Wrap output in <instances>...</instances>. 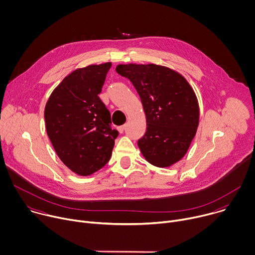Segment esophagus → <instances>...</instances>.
<instances>
[{"label":"esophagus","instance_id":"34e87169","mask_svg":"<svg viewBox=\"0 0 255 255\" xmlns=\"http://www.w3.org/2000/svg\"><path fill=\"white\" fill-rule=\"evenodd\" d=\"M125 128H126V126H125V125H122V126L117 127V130L119 131V133H123L124 130H125Z\"/></svg>","mask_w":255,"mask_h":255}]
</instances>
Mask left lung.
Masks as SVG:
<instances>
[{"mask_svg": "<svg viewBox=\"0 0 255 255\" xmlns=\"http://www.w3.org/2000/svg\"><path fill=\"white\" fill-rule=\"evenodd\" d=\"M116 71L132 83L146 115V131L137 142L144 157L158 167L178 161L199 124V105L189 83L156 64H120Z\"/></svg>", "mask_w": 255, "mask_h": 255, "instance_id": "1", "label": "left lung"}]
</instances>
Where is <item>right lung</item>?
<instances>
[{"mask_svg": "<svg viewBox=\"0 0 255 255\" xmlns=\"http://www.w3.org/2000/svg\"><path fill=\"white\" fill-rule=\"evenodd\" d=\"M111 63L89 65L71 72L51 94L44 111L47 135L61 161L89 175L111 157L118 131L98 96Z\"/></svg>", "mask_w": 255, "mask_h": 255, "instance_id": "obj_1", "label": "right lung"}]
</instances>
